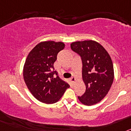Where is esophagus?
<instances>
[{"label": "esophagus", "instance_id": "34e87169", "mask_svg": "<svg viewBox=\"0 0 131 131\" xmlns=\"http://www.w3.org/2000/svg\"><path fill=\"white\" fill-rule=\"evenodd\" d=\"M71 79V81L72 82V83H74L75 82V77H72L71 79Z\"/></svg>", "mask_w": 131, "mask_h": 131}]
</instances>
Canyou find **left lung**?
I'll use <instances>...</instances> for the list:
<instances>
[{
  "mask_svg": "<svg viewBox=\"0 0 131 131\" xmlns=\"http://www.w3.org/2000/svg\"><path fill=\"white\" fill-rule=\"evenodd\" d=\"M71 48L81 59L82 77L86 86L79 100L86 106L96 104L106 96L113 83L112 59L105 48L93 40L73 42Z\"/></svg>",
  "mask_w": 131,
  "mask_h": 131,
  "instance_id": "8db88e82",
  "label": "left lung"
}]
</instances>
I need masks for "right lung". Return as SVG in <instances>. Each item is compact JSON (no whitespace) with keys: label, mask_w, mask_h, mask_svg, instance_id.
<instances>
[{"label":"right lung","mask_w":131,"mask_h":131,"mask_svg":"<svg viewBox=\"0 0 131 131\" xmlns=\"http://www.w3.org/2000/svg\"><path fill=\"white\" fill-rule=\"evenodd\" d=\"M64 48L63 42L45 41L36 45L27 57L24 81L33 96L41 102H56L69 87L54 68L58 54Z\"/></svg>","instance_id":"obj_1"}]
</instances>
